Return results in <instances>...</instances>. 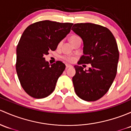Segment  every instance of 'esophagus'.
I'll return each instance as SVG.
<instances>
[{"label":"esophagus","instance_id":"34e87169","mask_svg":"<svg viewBox=\"0 0 131 131\" xmlns=\"http://www.w3.org/2000/svg\"><path fill=\"white\" fill-rule=\"evenodd\" d=\"M71 67H72V65L69 64H66V69H68V68H71Z\"/></svg>","mask_w":131,"mask_h":131}]
</instances>
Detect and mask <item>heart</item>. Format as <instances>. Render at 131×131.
<instances>
[{"label":"heart","mask_w":131,"mask_h":131,"mask_svg":"<svg viewBox=\"0 0 131 131\" xmlns=\"http://www.w3.org/2000/svg\"><path fill=\"white\" fill-rule=\"evenodd\" d=\"M78 39H80V38L78 36H77V35H72L70 38V42H71H71H74V41L78 40ZM61 42H60V43L58 44V46H60V45H61ZM63 58L64 59V60H66V61H67L68 62H73L75 60V58L73 57V56H63Z\"/></svg>","instance_id":"1"}]
</instances>
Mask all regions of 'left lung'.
Here are the masks:
<instances>
[{"label": "left lung", "instance_id": "1", "mask_svg": "<svg viewBox=\"0 0 131 131\" xmlns=\"http://www.w3.org/2000/svg\"><path fill=\"white\" fill-rule=\"evenodd\" d=\"M71 30L83 42V55L78 64L92 66L88 70L74 66L75 93L85 101H95L108 92L116 76L119 58L116 40L108 29L98 24L77 23Z\"/></svg>", "mask_w": 131, "mask_h": 131}]
</instances>
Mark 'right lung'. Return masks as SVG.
Returning <instances> with one entry per match:
<instances>
[{"label":"right lung","mask_w":131,"mask_h":131,"mask_svg":"<svg viewBox=\"0 0 131 131\" xmlns=\"http://www.w3.org/2000/svg\"><path fill=\"white\" fill-rule=\"evenodd\" d=\"M73 24L42 20L29 26L22 34L16 50V71L22 87L31 97L45 98L54 91L65 64L58 61L50 65L44 56L56 49Z\"/></svg>","instance_id":"obj_1"}]
</instances>
